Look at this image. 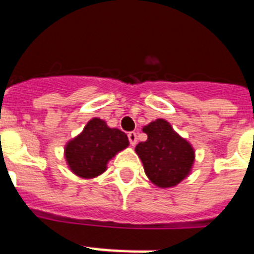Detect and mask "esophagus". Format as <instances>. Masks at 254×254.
<instances>
[{"label": "esophagus", "instance_id": "1", "mask_svg": "<svg viewBox=\"0 0 254 254\" xmlns=\"http://www.w3.org/2000/svg\"><path fill=\"white\" fill-rule=\"evenodd\" d=\"M128 140L129 143H131V146H134V145L137 143V133H136V132H129Z\"/></svg>", "mask_w": 254, "mask_h": 254}]
</instances>
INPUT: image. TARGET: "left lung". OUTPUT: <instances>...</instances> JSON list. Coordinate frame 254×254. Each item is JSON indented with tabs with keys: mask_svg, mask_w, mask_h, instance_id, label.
<instances>
[{
	"mask_svg": "<svg viewBox=\"0 0 254 254\" xmlns=\"http://www.w3.org/2000/svg\"><path fill=\"white\" fill-rule=\"evenodd\" d=\"M147 140L140 142L134 151L152 185L172 188L187 178L193 168V146L173 129L168 121L159 118L143 126Z\"/></svg>",
	"mask_w": 254,
	"mask_h": 254,
	"instance_id": "obj_1",
	"label": "left lung"
}]
</instances>
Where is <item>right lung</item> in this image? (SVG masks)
Returning a JSON list of instances; mask_svg holds the SVG:
<instances>
[{"label":"right lung","instance_id":"add662e5","mask_svg":"<svg viewBox=\"0 0 254 254\" xmlns=\"http://www.w3.org/2000/svg\"><path fill=\"white\" fill-rule=\"evenodd\" d=\"M128 137L118 128H111L100 118H91L76 137L64 146L67 167L75 176L93 179L107 170L109 160L126 147Z\"/></svg>","mask_w":254,"mask_h":254}]
</instances>
